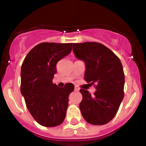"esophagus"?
Segmentation results:
<instances>
[{
  "label": "esophagus",
  "instance_id": "1",
  "mask_svg": "<svg viewBox=\"0 0 146 146\" xmlns=\"http://www.w3.org/2000/svg\"><path fill=\"white\" fill-rule=\"evenodd\" d=\"M79 90V89L78 87H75V91H78Z\"/></svg>",
  "mask_w": 146,
  "mask_h": 146
}]
</instances>
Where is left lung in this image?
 <instances>
[{
	"instance_id": "1",
	"label": "left lung",
	"mask_w": 146,
	"mask_h": 146,
	"mask_svg": "<svg viewBox=\"0 0 146 146\" xmlns=\"http://www.w3.org/2000/svg\"><path fill=\"white\" fill-rule=\"evenodd\" d=\"M75 56L85 64L84 79L96 84L93 96L80 90L79 104L84 120L92 125H104L112 120L123 99L125 83L120 60L111 50L101 43H73Z\"/></svg>"
}]
</instances>
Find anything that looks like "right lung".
Masks as SVG:
<instances>
[{"label":"right lung","instance_id":"right-lung-1","mask_svg":"<svg viewBox=\"0 0 146 146\" xmlns=\"http://www.w3.org/2000/svg\"><path fill=\"white\" fill-rule=\"evenodd\" d=\"M73 43L42 42L34 47L21 67L20 92L27 109L36 122L45 127L62 123L72 83L59 87L53 83L56 65L71 52Z\"/></svg>","mask_w":146,"mask_h":146}]
</instances>
